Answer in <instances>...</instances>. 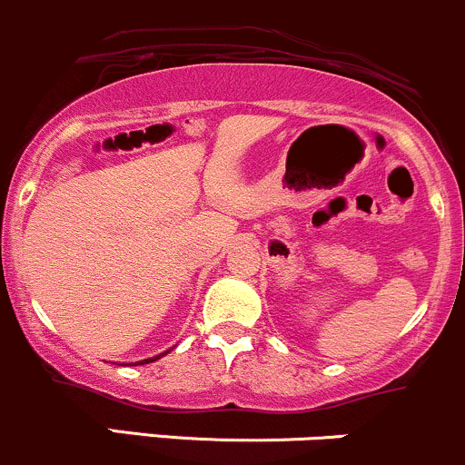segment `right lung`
<instances>
[{"label":"right lung","mask_w":465,"mask_h":465,"mask_svg":"<svg viewBox=\"0 0 465 465\" xmlns=\"http://www.w3.org/2000/svg\"><path fill=\"white\" fill-rule=\"evenodd\" d=\"M173 351V348H171ZM171 351H163V352H159V354H154V357H148V359H142V361H137V366H143V363H153V361H157V359H162V357H166L168 352Z\"/></svg>","instance_id":"obj_1"}]
</instances>
